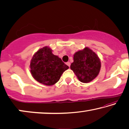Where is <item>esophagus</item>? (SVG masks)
<instances>
[{
	"instance_id": "34e87169",
	"label": "esophagus",
	"mask_w": 129,
	"mask_h": 129,
	"mask_svg": "<svg viewBox=\"0 0 129 129\" xmlns=\"http://www.w3.org/2000/svg\"><path fill=\"white\" fill-rule=\"evenodd\" d=\"M66 64L68 65V66L69 67L70 66V62H67V63H66Z\"/></svg>"
}]
</instances>
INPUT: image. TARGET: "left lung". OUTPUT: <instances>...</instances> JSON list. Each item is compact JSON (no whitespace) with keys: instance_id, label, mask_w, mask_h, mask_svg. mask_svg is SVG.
<instances>
[{"instance_id":"8db88e82","label":"left lung","mask_w":129,"mask_h":129,"mask_svg":"<svg viewBox=\"0 0 129 129\" xmlns=\"http://www.w3.org/2000/svg\"><path fill=\"white\" fill-rule=\"evenodd\" d=\"M101 63L98 56L88 47L76 52L70 69L80 81L88 83L95 79L100 73Z\"/></svg>"}]
</instances>
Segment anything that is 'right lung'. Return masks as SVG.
Masks as SVG:
<instances>
[{
  "instance_id": "add662e5",
  "label": "right lung",
  "mask_w": 129,
  "mask_h": 129,
  "mask_svg": "<svg viewBox=\"0 0 129 129\" xmlns=\"http://www.w3.org/2000/svg\"><path fill=\"white\" fill-rule=\"evenodd\" d=\"M33 77L42 84L51 86L59 81L61 74L69 68L58 56L53 55L49 46L38 49L30 61Z\"/></svg>"
}]
</instances>
